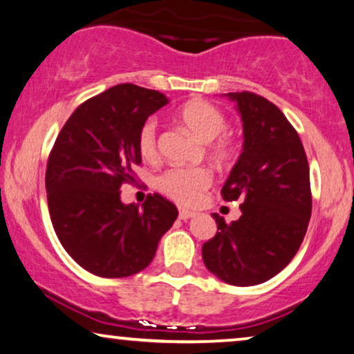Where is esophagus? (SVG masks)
Listing matches in <instances>:
<instances>
[{"mask_svg":"<svg viewBox=\"0 0 354 354\" xmlns=\"http://www.w3.org/2000/svg\"><path fill=\"white\" fill-rule=\"evenodd\" d=\"M196 213L191 212V210H186V208H179V220H189V218H192Z\"/></svg>","mask_w":354,"mask_h":354,"instance_id":"obj_1","label":"esophagus"}]
</instances>
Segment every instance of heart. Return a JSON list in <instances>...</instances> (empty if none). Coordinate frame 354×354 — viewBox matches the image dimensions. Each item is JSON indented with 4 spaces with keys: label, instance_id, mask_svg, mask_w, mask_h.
<instances>
[{
    "label": "heart",
    "instance_id": "b5f03b06",
    "mask_svg": "<svg viewBox=\"0 0 354 354\" xmlns=\"http://www.w3.org/2000/svg\"><path fill=\"white\" fill-rule=\"evenodd\" d=\"M179 122L196 134L203 142H210V153L218 162H226L232 157L231 139L220 136L226 131L227 120L220 109L213 104L194 99L181 107ZM138 149L144 158L157 156V120L147 118L138 133ZM213 181L212 171L207 167H173L163 171L157 179V187L162 194L181 205H194L201 201L203 192Z\"/></svg>",
    "mask_w": 354,
    "mask_h": 354
}]
</instances>
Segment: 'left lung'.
<instances>
[{
    "instance_id": "1",
    "label": "left lung",
    "mask_w": 354,
    "mask_h": 354,
    "mask_svg": "<svg viewBox=\"0 0 354 354\" xmlns=\"http://www.w3.org/2000/svg\"><path fill=\"white\" fill-rule=\"evenodd\" d=\"M243 123V147L221 196L242 215L202 245L207 270L231 286H257L281 272L300 248L311 218L308 158L281 109L255 93H227Z\"/></svg>"
}]
</instances>
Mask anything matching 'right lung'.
<instances>
[{
  "instance_id": "right-lung-1",
  "label": "right lung",
  "mask_w": 354,
  "mask_h": 354,
  "mask_svg": "<svg viewBox=\"0 0 354 354\" xmlns=\"http://www.w3.org/2000/svg\"><path fill=\"white\" fill-rule=\"evenodd\" d=\"M168 104L156 89L112 86L75 109L49 153V215L66 252L93 274L117 279L151 265L178 210L160 194L125 205L120 187L141 163L138 133Z\"/></svg>"
}]
</instances>
